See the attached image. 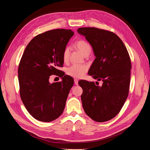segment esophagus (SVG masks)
<instances>
[{
  "instance_id": "esophagus-1",
  "label": "esophagus",
  "mask_w": 150,
  "mask_h": 150,
  "mask_svg": "<svg viewBox=\"0 0 150 150\" xmlns=\"http://www.w3.org/2000/svg\"><path fill=\"white\" fill-rule=\"evenodd\" d=\"M74 83L76 85H78V80L77 79H74Z\"/></svg>"
}]
</instances>
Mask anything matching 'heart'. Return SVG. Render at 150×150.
Instances as JSON below:
<instances>
[{"mask_svg":"<svg viewBox=\"0 0 150 150\" xmlns=\"http://www.w3.org/2000/svg\"><path fill=\"white\" fill-rule=\"evenodd\" d=\"M76 48L84 55L88 56L91 52V47L88 42L83 40H79L77 41L75 44ZM70 53V49L68 47H66L63 52V60L65 62H67L69 59ZM88 68L87 66L83 65H72L69 67L67 69V73L68 75L76 78H82L87 72Z\"/></svg>","mask_w":150,"mask_h":150,"instance_id":"b5f03b06","label":"heart"}]
</instances>
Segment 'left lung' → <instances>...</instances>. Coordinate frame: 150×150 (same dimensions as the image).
<instances>
[{
    "instance_id": "left-lung-1",
    "label": "left lung",
    "mask_w": 150,
    "mask_h": 150,
    "mask_svg": "<svg viewBox=\"0 0 150 150\" xmlns=\"http://www.w3.org/2000/svg\"><path fill=\"white\" fill-rule=\"evenodd\" d=\"M77 31L90 42L96 56L88 74L103 81L101 87L94 82L79 81L83 109L96 122L108 121L119 113L129 94L132 68L129 53L113 32L94 27L79 28Z\"/></svg>"
}]
</instances>
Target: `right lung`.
<instances>
[{
	"label": "right lung",
	"mask_w": 150,
	"mask_h": 150,
	"mask_svg": "<svg viewBox=\"0 0 150 150\" xmlns=\"http://www.w3.org/2000/svg\"><path fill=\"white\" fill-rule=\"evenodd\" d=\"M74 33L56 29L33 38L27 46L18 67L19 93L26 109L35 119L49 122L58 118L65 109L74 79L57 67H63V52ZM62 77L50 84V76Z\"/></svg>",
	"instance_id": "obj_1"
}]
</instances>
